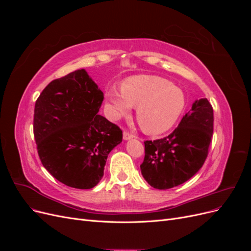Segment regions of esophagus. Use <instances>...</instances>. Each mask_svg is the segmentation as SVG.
Segmentation results:
<instances>
[{"mask_svg":"<svg viewBox=\"0 0 251 251\" xmlns=\"http://www.w3.org/2000/svg\"><path fill=\"white\" fill-rule=\"evenodd\" d=\"M133 138H134V136L132 134H130L126 131L124 132V139L125 140H130V139H133Z\"/></svg>","mask_w":251,"mask_h":251,"instance_id":"esophagus-1","label":"esophagus"}]
</instances>
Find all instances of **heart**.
<instances>
[{"mask_svg": "<svg viewBox=\"0 0 251 251\" xmlns=\"http://www.w3.org/2000/svg\"><path fill=\"white\" fill-rule=\"evenodd\" d=\"M105 110L112 120L130 115L137 107L136 117L148 134L164 133L177 123L186 105L183 91L162 77L137 75L126 79L121 90H105Z\"/></svg>", "mask_w": 251, "mask_h": 251, "instance_id": "b5f03b06", "label": "heart"}]
</instances>
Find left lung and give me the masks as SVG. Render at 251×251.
I'll return each mask as SVG.
<instances>
[{"label": "left lung", "instance_id": "1", "mask_svg": "<svg viewBox=\"0 0 251 251\" xmlns=\"http://www.w3.org/2000/svg\"><path fill=\"white\" fill-rule=\"evenodd\" d=\"M214 131V110L206 98L197 100L175 131L162 139L144 141L140 165L148 183L168 189L184 183L199 172L208 154Z\"/></svg>", "mask_w": 251, "mask_h": 251}]
</instances>
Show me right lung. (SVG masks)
<instances>
[{"instance_id": "add662e5", "label": "right lung", "mask_w": 251, "mask_h": 251, "mask_svg": "<svg viewBox=\"0 0 251 251\" xmlns=\"http://www.w3.org/2000/svg\"><path fill=\"white\" fill-rule=\"evenodd\" d=\"M103 93L85 69L52 80L37 98L33 132L41 161L65 185L90 189L103 176L120 128L100 115Z\"/></svg>"}]
</instances>
